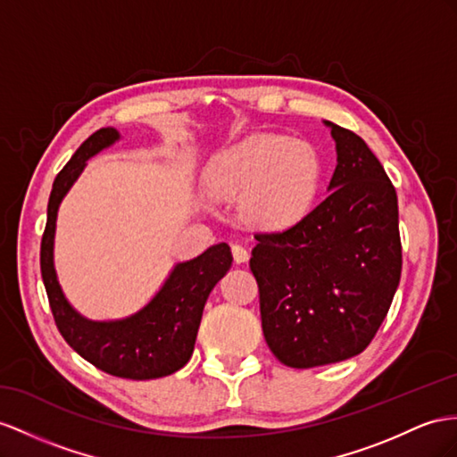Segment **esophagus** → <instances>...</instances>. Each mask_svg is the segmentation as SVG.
<instances>
[{
	"label": "esophagus",
	"mask_w": 457,
	"mask_h": 457,
	"mask_svg": "<svg viewBox=\"0 0 457 457\" xmlns=\"http://www.w3.org/2000/svg\"><path fill=\"white\" fill-rule=\"evenodd\" d=\"M231 253H233V259H236L237 264L249 261V251L239 243H231Z\"/></svg>",
	"instance_id": "34e87169"
}]
</instances>
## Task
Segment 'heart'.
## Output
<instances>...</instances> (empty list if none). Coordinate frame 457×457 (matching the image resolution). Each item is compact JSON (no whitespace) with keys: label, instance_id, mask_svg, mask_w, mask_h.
Here are the masks:
<instances>
[{"label":"heart","instance_id":"obj_1","mask_svg":"<svg viewBox=\"0 0 457 457\" xmlns=\"http://www.w3.org/2000/svg\"><path fill=\"white\" fill-rule=\"evenodd\" d=\"M322 163L311 145L279 135H253L221 152L206 173L220 201L239 198L251 226L279 231L309 214L320 189Z\"/></svg>","mask_w":457,"mask_h":457}]
</instances>
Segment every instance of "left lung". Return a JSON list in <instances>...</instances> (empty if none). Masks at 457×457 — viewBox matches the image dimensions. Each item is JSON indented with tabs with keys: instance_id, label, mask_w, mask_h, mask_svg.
Wrapping results in <instances>:
<instances>
[{
	"instance_id": "8db88e82",
	"label": "left lung",
	"mask_w": 457,
	"mask_h": 457,
	"mask_svg": "<svg viewBox=\"0 0 457 457\" xmlns=\"http://www.w3.org/2000/svg\"><path fill=\"white\" fill-rule=\"evenodd\" d=\"M332 127L330 195L284 231L254 233L264 340L294 369L359 355L388 314L402 276L397 195L365 140Z\"/></svg>"
}]
</instances>
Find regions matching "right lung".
I'll use <instances>...</instances> for the list:
<instances>
[{
  "label": "right lung",
  "instance_id": "obj_1",
  "mask_svg": "<svg viewBox=\"0 0 457 457\" xmlns=\"http://www.w3.org/2000/svg\"><path fill=\"white\" fill-rule=\"evenodd\" d=\"M117 138L120 133L112 127L92 133L57 173L40 243V272L57 330L80 357L112 377L150 380L168 377L191 359L204 303L229 270L233 256L229 245L220 243L193 261L179 262L156 297L125 320L92 322L69 305L54 270L57 208L87 160Z\"/></svg>",
  "mask_w": 457,
  "mask_h": 457
}]
</instances>
